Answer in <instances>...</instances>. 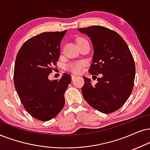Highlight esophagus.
<instances>
[{
  "instance_id": "obj_1",
  "label": "esophagus",
  "mask_w": 150,
  "mask_h": 150,
  "mask_svg": "<svg viewBox=\"0 0 150 150\" xmlns=\"http://www.w3.org/2000/svg\"><path fill=\"white\" fill-rule=\"evenodd\" d=\"M71 77H72V79H75L77 77V76H76V75H72Z\"/></svg>"
}]
</instances>
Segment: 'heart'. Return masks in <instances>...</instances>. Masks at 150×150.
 <instances>
[{
  "instance_id": "1",
  "label": "heart",
  "mask_w": 150,
  "mask_h": 150,
  "mask_svg": "<svg viewBox=\"0 0 150 150\" xmlns=\"http://www.w3.org/2000/svg\"><path fill=\"white\" fill-rule=\"evenodd\" d=\"M81 40H85V39H82V38H79V39H77V41H79ZM84 66H85L84 62L79 61V62H73V63L70 64L69 65L67 66V69H68V70H69L70 71H71L72 73H81V71H82L83 68H84Z\"/></svg>"
}]
</instances>
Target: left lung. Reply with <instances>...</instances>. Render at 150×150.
<instances>
[{"label":"left lung","mask_w":150,"mask_h":150,"mask_svg":"<svg viewBox=\"0 0 150 150\" xmlns=\"http://www.w3.org/2000/svg\"><path fill=\"white\" fill-rule=\"evenodd\" d=\"M78 31L91 38L93 55L89 73L93 79H97L96 84H92L84 77L83 97L100 112H114L132 93L136 74L133 56L122 37L109 28L93 25L79 28Z\"/></svg>","instance_id":"1"}]
</instances>
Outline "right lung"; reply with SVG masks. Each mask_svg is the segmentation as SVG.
<instances>
[{
    "label": "right lung",
    "instance_id": "obj_1",
    "mask_svg": "<svg viewBox=\"0 0 150 150\" xmlns=\"http://www.w3.org/2000/svg\"><path fill=\"white\" fill-rule=\"evenodd\" d=\"M66 30L43 33L26 41L17 54L14 71L16 91L25 109L41 121L54 118L65 104L64 93L71 82L64 73L60 79H48L60 55Z\"/></svg>",
    "mask_w": 150,
    "mask_h": 150
}]
</instances>
